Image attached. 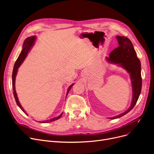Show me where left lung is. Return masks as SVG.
Wrapping results in <instances>:
<instances>
[{
    "label": "left lung",
    "instance_id": "1",
    "mask_svg": "<svg viewBox=\"0 0 154 154\" xmlns=\"http://www.w3.org/2000/svg\"><path fill=\"white\" fill-rule=\"evenodd\" d=\"M116 38L119 43V47L111 52L109 58H107V60L114 64H119L130 74L133 94L132 103L129 109L124 112L110 118L111 119L119 118L133 109L136 104L142 89L140 61L137 57L131 41L122 36H117Z\"/></svg>",
    "mask_w": 154,
    "mask_h": 154
}]
</instances>
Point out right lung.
<instances>
[{
    "label": "right lung",
    "mask_w": 154,
    "mask_h": 154,
    "mask_svg": "<svg viewBox=\"0 0 154 154\" xmlns=\"http://www.w3.org/2000/svg\"><path fill=\"white\" fill-rule=\"evenodd\" d=\"M35 39H36V37L35 36H32V37H28L27 38L25 39V40L23 42V49L20 54V55L19 56V57H18L17 60H16L15 61V63L14 65V69H13V73H12V88H13V91H14V97H15V101H16V103L19 106V107L20 108V109L25 113V111L23 109V108L22 107V106L20 105V103H19V99H18V97H17V93H16V91H15V77H16V75H17V70H18V68H19V66L21 65V64L22 63V62L23 61V60H25L27 53H28L29 51L30 50V48H32V47L33 45L34 44V42L35 41ZM74 84H72L71 85L69 86L68 89V91H67V94H66V96L68 93V92L69 91V90L71 89V87L73 86ZM26 114V113H25ZM27 115V114H26ZM63 113H61L59 116L58 117H54V118L53 119H51L50 120H48V121H42V123H47V122H53V121H55L58 119H60V117H61Z\"/></svg>",
    "instance_id": "1"
}]
</instances>
